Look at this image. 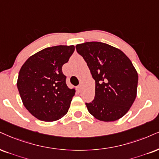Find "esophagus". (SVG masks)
<instances>
[{
  "mask_svg": "<svg viewBox=\"0 0 159 159\" xmlns=\"http://www.w3.org/2000/svg\"><path fill=\"white\" fill-rule=\"evenodd\" d=\"M81 89H82V85H79L77 86V87H76V90H77V91L79 92L81 91Z\"/></svg>",
  "mask_w": 159,
  "mask_h": 159,
  "instance_id": "esophagus-1",
  "label": "esophagus"
}]
</instances>
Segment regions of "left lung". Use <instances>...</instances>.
<instances>
[{"mask_svg": "<svg viewBox=\"0 0 159 159\" xmlns=\"http://www.w3.org/2000/svg\"><path fill=\"white\" fill-rule=\"evenodd\" d=\"M95 80L94 99L85 103L96 119L113 121L126 114L136 97L138 74L121 50L101 42L76 46Z\"/></svg>", "mask_w": 159, "mask_h": 159, "instance_id": "1", "label": "left lung"}]
</instances>
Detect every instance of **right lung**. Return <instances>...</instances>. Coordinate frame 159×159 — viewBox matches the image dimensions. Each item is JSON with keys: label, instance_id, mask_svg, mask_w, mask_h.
<instances>
[{"label": "right lung", "instance_id": "right-lung-1", "mask_svg": "<svg viewBox=\"0 0 159 159\" xmlns=\"http://www.w3.org/2000/svg\"><path fill=\"white\" fill-rule=\"evenodd\" d=\"M74 49V46L44 48L31 56L20 70L17 89L25 107L37 119L53 121L67 113L75 90L66 85L62 67Z\"/></svg>", "mask_w": 159, "mask_h": 159}]
</instances>
